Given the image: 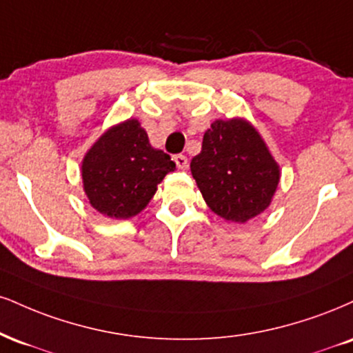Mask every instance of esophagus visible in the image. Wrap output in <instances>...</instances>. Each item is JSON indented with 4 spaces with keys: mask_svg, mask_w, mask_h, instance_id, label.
I'll use <instances>...</instances> for the list:
<instances>
[{
    "mask_svg": "<svg viewBox=\"0 0 353 353\" xmlns=\"http://www.w3.org/2000/svg\"><path fill=\"white\" fill-rule=\"evenodd\" d=\"M174 163H176V165L179 169L188 168V158H185L184 154H176V156H174Z\"/></svg>",
    "mask_w": 353,
    "mask_h": 353,
    "instance_id": "esophagus-1",
    "label": "esophagus"
}]
</instances>
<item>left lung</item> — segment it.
I'll use <instances>...</instances> for the list:
<instances>
[{
	"label": "left lung",
	"mask_w": 353,
	"mask_h": 353,
	"mask_svg": "<svg viewBox=\"0 0 353 353\" xmlns=\"http://www.w3.org/2000/svg\"><path fill=\"white\" fill-rule=\"evenodd\" d=\"M190 171L210 210L236 223L260 215L279 182V165L268 146L241 118L212 123Z\"/></svg>",
	"instance_id": "left-lung-1"
}]
</instances>
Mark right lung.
<instances>
[{"mask_svg":"<svg viewBox=\"0 0 353 353\" xmlns=\"http://www.w3.org/2000/svg\"><path fill=\"white\" fill-rule=\"evenodd\" d=\"M176 163L154 150L138 120L112 126L82 161L83 190L93 209L112 219H130L150 203Z\"/></svg>","mask_w":353,"mask_h":353,"instance_id":"obj_1","label":"right lung"}]
</instances>
